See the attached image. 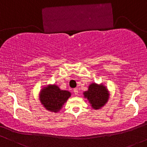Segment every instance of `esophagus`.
<instances>
[{
  "instance_id": "34e87169",
  "label": "esophagus",
  "mask_w": 147,
  "mask_h": 147,
  "mask_svg": "<svg viewBox=\"0 0 147 147\" xmlns=\"http://www.w3.org/2000/svg\"><path fill=\"white\" fill-rule=\"evenodd\" d=\"M73 92H74V93H75V95H77V94H78V89H77V88H74L73 89Z\"/></svg>"
}]
</instances>
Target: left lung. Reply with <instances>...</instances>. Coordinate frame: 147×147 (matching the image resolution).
Segmentation results:
<instances>
[{"instance_id": "1", "label": "left lung", "mask_w": 147, "mask_h": 147, "mask_svg": "<svg viewBox=\"0 0 147 147\" xmlns=\"http://www.w3.org/2000/svg\"><path fill=\"white\" fill-rule=\"evenodd\" d=\"M84 95L94 109H99L104 106L109 99V95L108 90L104 86L95 83L89 86L88 90L85 91Z\"/></svg>"}]
</instances>
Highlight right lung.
Returning <instances> with one entry per match:
<instances>
[{
	"mask_svg": "<svg viewBox=\"0 0 147 147\" xmlns=\"http://www.w3.org/2000/svg\"><path fill=\"white\" fill-rule=\"evenodd\" d=\"M71 94L69 91L61 90L56 85L43 88L40 93V101L48 111L59 112Z\"/></svg>",
	"mask_w": 147,
	"mask_h": 147,
	"instance_id": "1",
	"label": "right lung"
}]
</instances>
